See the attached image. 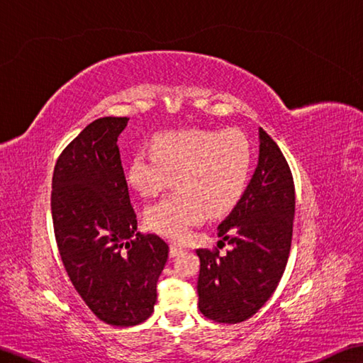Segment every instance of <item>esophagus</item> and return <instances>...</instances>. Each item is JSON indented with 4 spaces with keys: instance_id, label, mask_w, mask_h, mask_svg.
I'll use <instances>...</instances> for the list:
<instances>
[{
    "instance_id": "34e87169",
    "label": "esophagus",
    "mask_w": 363,
    "mask_h": 363,
    "mask_svg": "<svg viewBox=\"0 0 363 363\" xmlns=\"http://www.w3.org/2000/svg\"><path fill=\"white\" fill-rule=\"evenodd\" d=\"M184 250L181 248V246H177V245H169V257H176V256H179V254L182 252Z\"/></svg>"
}]
</instances>
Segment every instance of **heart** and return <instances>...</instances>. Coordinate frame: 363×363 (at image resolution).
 I'll list each match as a JSON object with an SVG mask.
<instances>
[{
	"mask_svg": "<svg viewBox=\"0 0 363 363\" xmlns=\"http://www.w3.org/2000/svg\"><path fill=\"white\" fill-rule=\"evenodd\" d=\"M151 150L130 157L126 181L143 198L176 182L173 195L146 207L145 223L154 233L184 240L207 213L223 215L240 201L251 168V146L240 130H168L152 138Z\"/></svg>",
	"mask_w": 363,
	"mask_h": 363,
	"instance_id": "heart-1",
	"label": "heart"
}]
</instances>
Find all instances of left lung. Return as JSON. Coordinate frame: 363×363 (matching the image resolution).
<instances>
[{
    "mask_svg": "<svg viewBox=\"0 0 363 363\" xmlns=\"http://www.w3.org/2000/svg\"><path fill=\"white\" fill-rule=\"evenodd\" d=\"M259 164L218 237L233 246L198 250V307L206 318L235 325L251 318L273 295L287 265L295 184L276 142L259 128ZM221 242V240H220Z\"/></svg>",
    "mask_w": 363,
    "mask_h": 363,
    "instance_id": "obj_1",
    "label": "left lung"
}]
</instances>
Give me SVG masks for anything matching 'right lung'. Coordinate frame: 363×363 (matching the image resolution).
Instances as JSON below:
<instances>
[{
    "label": "right lung",
    "instance_id": "obj_1",
    "mask_svg": "<svg viewBox=\"0 0 363 363\" xmlns=\"http://www.w3.org/2000/svg\"><path fill=\"white\" fill-rule=\"evenodd\" d=\"M128 117L91 121L54 165L51 213L64 267L84 303L112 326L140 325L154 311L168 245L137 233L118 135Z\"/></svg>",
    "mask_w": 363,
    "mask_h": 363
}]
</instances>
